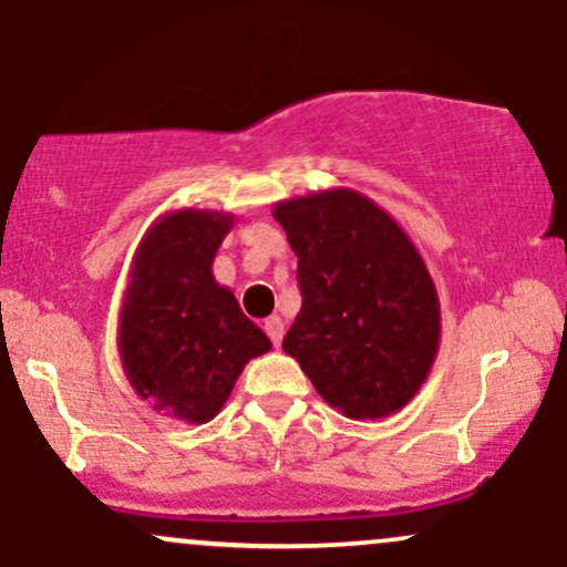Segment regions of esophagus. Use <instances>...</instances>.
I'll use <instances>...</instances> for the list:
<instances>
[{
	"instance_id": "34e87169",
	"label": "esophagus",
	"mask_w": 567,
	"mask_h": 567,
	"mask_svg": "<svg viewBox=\"0 0 567 567\" xmlns=\"http://www.w3.org/2000/svg\"><path fill=\"white\" fill-rule=\"evenodd\" d=\"M264 330H266V336H269V341L275 343V347H279V343H282V336H285V322L279 320L277 315H271L269 320L264 322Z\"/></svg>"
}]
</instances>
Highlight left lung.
<instances>
[{
  "label": "left lung",
  "mask_w": 567,
  "mask_h": 567,
  "mask_svg": "<svg viewBox=\"0 0 567 567\" xmlns=\"http://www.w3.org/2000/svg\"><path fill=\"white\" fill-rule=\"evenodd\" d=\"M298 256L301 311L282 349L349 419H381L419 392L440 343V303L419 250L347 188L275 207Z\"/></svg>",
  "instance_id": "8db88e82"
}]
</instances>
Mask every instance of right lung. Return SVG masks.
Wrapping results in <instances>:
<instances>
[{"instance_id":"obj_1","label":"right lung","mask_w":567,"mask_h":567,"mask_svg":"<svg viewBox=\"0 0 567 567\" xmlns=\"http://www.w3.org/2000/svg\"><path fill=\"white\" fill-rule=\"evenodd\" d=\"M231 218L178 210L141 243L120 324L125 373L143 400L205 424L224 408L247 360L271 349L213 279V258Z\"/></svg>"}]
</instances>
